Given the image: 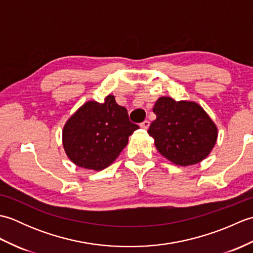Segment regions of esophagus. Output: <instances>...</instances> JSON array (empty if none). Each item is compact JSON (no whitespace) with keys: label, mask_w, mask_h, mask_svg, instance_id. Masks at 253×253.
Instances as JSON below:
<instances>
[{"label":"esophagus","mask_w":253,"mask_h":253,"mask_svg":"<svg viewBox=\"0 0 253 253\" xmlns=\"http://www.w3.org/2000/svg\"><path fill=\"white\" fill-rule=\"evenodd\" d=\"M149 126H150V122L149 121H144V122H142L140 124V127L142 128V129H148Z\"/></svg>","instance_id":"esophagus-1"}]
</instances>
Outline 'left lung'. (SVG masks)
I'll return each mask as SVG.
<instances>
[{
	"mask_svg": "<svg viewBox=\"0 0 253 253\" xmlns=\"http://www.w3.org/2000/svg\"><path fill=\"white\" fill-rule=\"evenodd\" d=\"M157 120L148 133L158 151L171 163L193 165L206 159L217 139V128L196 102L162 96L153 107Z\"/></svg>",
	"mask_w": 253,
	"mask_h": 253,
	"instance_id": "left-lung-1",
	"label": "left lung"
}]
</instances>
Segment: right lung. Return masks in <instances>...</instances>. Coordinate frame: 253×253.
Masks as SVG:
<instances>
[{
	"label": "right lung",
	"instance_id": "add662e5",
	"mask_svg": "<svg viewBox=\"0 0 253 253\" xmlns=\"http://www.w3.org/2000/svg\"><path fill=\"white\" fill-rule=\"evenodd\" d=\"M138 128L110 94L103 103L88 101L74 113L63 128V146L79 168L101 170L114 162Z\"/></svg>",
	"mask_w": 253,
	"mask_h": 253
}]
</instances>
